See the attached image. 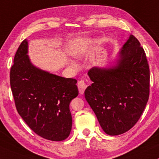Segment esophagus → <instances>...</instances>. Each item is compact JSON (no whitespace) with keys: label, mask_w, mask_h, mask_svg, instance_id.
<instances>
[{"label":"esophagus","mask_w":159,"mask_h":159,"mask_svg":"<svg viewBox=\"0 0 159 159\" xmlns=\"http://www.w3.org/2000/svg\"><path fill=\"white\" fill-rule=\"evenodd\" d=\"M77 86H78V89H79L80 93L83 94L85 92V89H86L87 85H86V83H85L84 80H80V81L78 82Z\"/></svg>","instance_id":"esophagus-1"}]
</instances>
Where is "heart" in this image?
Segmentation results:
<instances>
[{
	"label": "heart",
	"instance_id": "heart-1",
	"mask_svg": "<svg viewBox=\"0 0 159 159\" xmlns=\"http://www.w3.org/2000/svg\"><path fill=\"white\" fill-rule=\"evenodd\" d=\"M85 46H86V43H83L82 45L78 46V47L75 48L70 52V54L72 55V56L75 57V58H80L84 55L85 52Z\"/></svg>",
	"mask_w": 159,
	"mask_h": 159
}]
</instances>
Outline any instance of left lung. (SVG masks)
Instances as JSON below:
<instances>
[{"label": "left lung", "mask_w": 159, "mask_h": 159, "mask_svg": "<svg viewBox=\"0 0 159 159\" xmlns=\"http://www.w3.org/2000/svg\"><path fill=\"white\" fill-rule=\"evenodd\" d=\"M88 75L93 83L85 89V98L103 131L114 136L131 129L149 95V65L138 40L130 35L113 65L94 67Z\"/></svg>", "instance_id": "left-lung-1"}]
</instances>
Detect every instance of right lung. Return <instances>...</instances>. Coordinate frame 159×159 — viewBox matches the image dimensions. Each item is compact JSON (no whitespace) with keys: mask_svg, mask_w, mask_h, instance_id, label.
Returning a JSON list of instances; mask_svg holds the SVG:
<instances>
[{"mask_svg":"<svg viewBox=\"0 0 159 159\" xmlns=\"http://www.w3.org/2000/svg\"><path fill=\"white\" fill-rule=\"evenodd\" d=\"M28 40L18 48L10 69V86L16 110L39 136L61 141L70 134V101L78 95L76 80L38 68L31 63Z\"/></svg>","mask_w":159,"mask_h":159,"instance_id":"1","label":"right lung"}]
</instances>
